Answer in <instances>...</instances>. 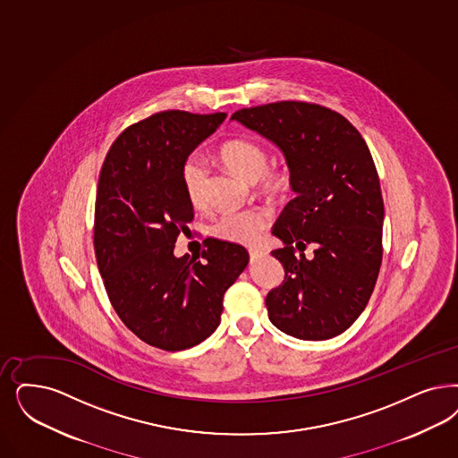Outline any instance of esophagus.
Instances as JSON below:
<instances>
[{
  "mask_svg": "<svg viewBox=\"0 0 458 458\" xmlns=\"http://www.w3.org/2000/svg\"><path fill=\"white\" fill-rule=\"evenodd\" d=\"M249 255H250V259H257L259 255H262V250H259V249H250V250H249Z\"/></svg>",
  "mask_w": 458,
  "mask_h": 458,
  "instance_id": "obj_1",
  "label": "esophagus"
}]
</instances>
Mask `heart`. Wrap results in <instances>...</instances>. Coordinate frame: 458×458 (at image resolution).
<instances>
[{
    "label": "heart",
    "instance_id": "1",
    "mask_svg": "<svg viewBox=\"0 0 458 458\" xmlns=\"http://www.w3.org/2000/svg\"><path fill=\"white\" fill-rule=\"evenodd\" d=\"M220 157L233 173L242 175L268 194H284L291 188V173L284 165L267 167L268 152L262 143L250 139H233L223 143ZM205 162L198 156H190L181 165V182L186 198L192 206L205 201ZM272 220L267 208H253L245 211H225L211 225V232L218 238L235 243H253Z\"/></svg>",
    "mask_w": 458,
    "mask_h": 458
}]
</instances>
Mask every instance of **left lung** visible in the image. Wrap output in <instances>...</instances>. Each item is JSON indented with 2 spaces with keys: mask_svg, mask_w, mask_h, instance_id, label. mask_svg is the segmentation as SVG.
<instances>
[{
  "mask_svg": "<svg viewBox=\"0 0 458 458\" xmlns=\"http://www.w3.org/2000/svg\"><path fill=\"white\" fill-rule=\"evenodd\" d=\"M232 120L284 152L296 192L272 228L284 247L270 253L285 276L268 291V319L301 340L333 338L365 310L382 264L384 201L370 150L345 116L316 103H268Z\"/></svg>",
  "mask_w": 458,
  "mask_h": 458,
  "instance_id": "left-lung-1",
  "label": "left lung"
}]
</instances>
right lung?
Segmentation results:
<instances>
[{"instance_id": "obj_1", "label": "right lung", "mask_w": 458, "mask_h": 458, "mask_svg": "<svg viewBox=\"0 0 458 458\" xmlns=\"http://www.w3.org/2000/svg\"><path fill=\"white\" fill-rule=\"evenodd\" d=\"M225 116L154 113L118 135L99 173L95 253L106 294L130 332L167 352L218 328L223 296L249 264L245 247L213 237L198 259L174 257L194 218L181 165Z\"/></svg>"}]
</instances>
